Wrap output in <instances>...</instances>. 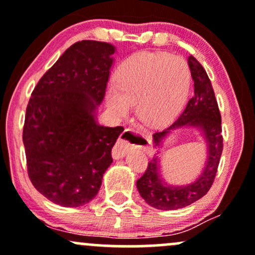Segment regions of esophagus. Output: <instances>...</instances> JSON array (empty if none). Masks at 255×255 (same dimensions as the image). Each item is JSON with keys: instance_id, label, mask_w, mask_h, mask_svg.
Here are the masks:
<instances>
[{"instance_id": "1", "label": "esophagus", "mask_w": 255, "mask_h": 255, "mask_svg": "<svg viewBox=\"0 0 255 255\" xmlns=\"http://www.w3.org/2000/svg\"><path fill=\"white\" fill-rule=\"evenodd\" d=\"M128 136H133L134 139V142H135L136 145H142V147L145 148V150H150L151 146H152V137L150 134H142V135H136V134L131 133L129 130H125L124 133L121 134L119 137L118 142H116V145L114 146L113 148V156L115 159H121V158H124L126 154H127L128 150H129V147L131 146V144L129 141L127 140ZM145 139V141L144 143H140L139 140L141 137Z\"/></svg>"}]
</instances>
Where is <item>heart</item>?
<instances>
[{"label":"heart","mask_w":255,"mask_h":255,"mask_svg":"<svg viewBox=\"0 0 255 255\" xmlns=\"http://www.w3.org/2000/svg\"><path fill=\"white\" fill-rule=\"evenodd\" d=\"M192 84L188 63L162 52H140L128 58L111 83L107 104L126 116L137 102V114L150 124H164L182 109Z\"/></svg>","instance_id":"b5f03b06"}]
</instances>
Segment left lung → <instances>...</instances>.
Listing matches in <instances>:
<instances>
[{
  "instance_id": "obj_1",
  "label": "left lung",
  "mask_w": 255,
  "mask_h": 255,
  "mask_svg": "<svg viewBox=\"0 0 255 255\" xmlns=\"http://www.w3.org/2000/svg\"><path fill=\"white\" fill-rule=\"evenodd\" d=\"M192 79L194 81V96L189 99L182 115L163 131L153 134L156 146L163 148L168 136L180 128H194L203 137L206 148V159L200 174L191 183L169 184L162 176V156L148 163L145 174L136 181L140 195L150 206L157 210H177L188 206L203 198L211 188L223 151L222 120L211 81L197 58L188 57Z\"/></svg>"
}]
</instances>
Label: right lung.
Listing matches in <instances>:
<instances>
[{"mask_svg": "<svg viewBox=\"0 0 255 255\" xmlns=\"http://www.w3.org/2000/svg\"><path fill=\"white\" fill-rule=\"evenodd\" d=\"M116 48L81 40L63 52L32 92L25 115L28 176L54 204L78 207L97 195L124 127L97 121Z\"/></svg>", "mask_w": 255, "mask_h": 255, "instance_id": "obj_1", "label": "right lung"}]
</instances>
